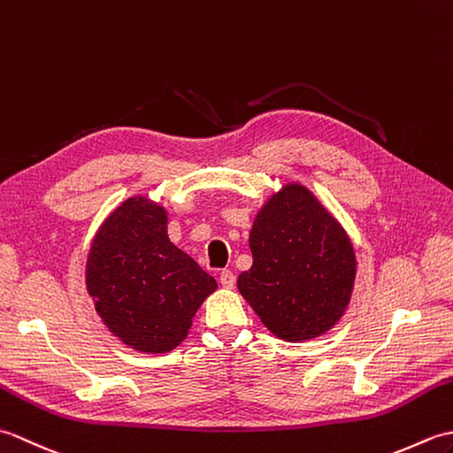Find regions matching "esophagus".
<instances>
[{
	"label": "esophagus",
	"mask_w": 453,
	"mask_h": 453,
	"mask_svg": "<svg viewBox=\"0 0 453 453\" xmlns=\"http://www.w3.org/2000/svg\"><path fill=\"white\" fill-rule=\"evenodd\" d=\"M219 282H221V286L224 288H234V284H235V274L232 273V271H221L219 273Z\"/></svg>",
	"instance_id": "esophagus-1"
}]
</instances>
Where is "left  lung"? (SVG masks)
Masks as SVG:
<instances>
[{
	"label": "left lung",
	"mask_w": 453,
	"mask_h": 453,
	"mask_svg": "<svg viewBox=\"0 0 453 453\" xmlns=\"http://www.w3.org/2000/svg\"><path fill=\"white\" fill-rule=\"evenodd\" d=\"M253 265L239 292L276 336L307 341L329 331L350 300L356 261L334 218L300 185L284 187L257 216Z\"/></svg>",
	"instance_id": "1"
}]
</instances>
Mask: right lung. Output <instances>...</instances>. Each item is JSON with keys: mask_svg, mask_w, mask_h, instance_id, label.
I'll return each mask as SVG.
<instances>
[{"mask_svg": "<svg viewBox=\"0 0 453 453\" xmlns=\"http://www.w3.org/2000/svg\"><path fill=\"white\" fill-rule=\"evenodd\" d=\"M214 276L169 242L167 218L130 198L104 221L88 261V290L104 325L142 352H169L185 339Z\"/></svg>", "mask_w": 453, "mask_h": 453, "instance_id": "add662e5", "label": "right lung"}]
</instances>
